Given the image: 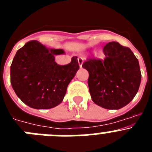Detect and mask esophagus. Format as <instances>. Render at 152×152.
<instances>
[{
	"label": "esophagus",
	"mask_w": 152,
	"mask_h": 152,
	"mask_svg": "<svg viewBox=\"0 0 152 152\" xmlns=\"http://www.w3.org/2000/svg\"><path fill=\"white\" fill-rule=\"evenodd\" d=\"M77 61H78L79 67H80V68H82V64L83 62H84V58L81 57H79L78 58H77Z\"/></svg>",
	"instance_id": "1"
}]
</instances>
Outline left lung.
<instances>
[{"label":"left lung","instance_id":"obj_1","mask_svg":"<svg viewBox=\"0 0 152 152\" xmlns=\"http://www.w3.org/2000/svg\"><path fill=\"white\" fill-rule=\"evenodd\" d=\"M105 59H89L82 67L89 73L91 99L107 110H119L132 100L141 83L139 61L127 47L110 42L103 48Z\"/></svg>","mask_w":152,"mask_h":152}]
</instances>
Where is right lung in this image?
<instances>
[{"label":"right lung","mask_w":152,"mask_h":152,"mask_svg":"<svg viewBox=\"0 0 152 152\" xmlns=\"http://www.w3.org/2000/svg\"><path fill=\"white\" fill-rule=\"evenodd\" d=\"M63 49H49L33 40L19 49L10 66V83L25 104L37 110L56 107L62 102L67 88L79 69L77 57L66 65L55 61Z\"/></svg>","instance_id":"obj_1"}]
</instances>
